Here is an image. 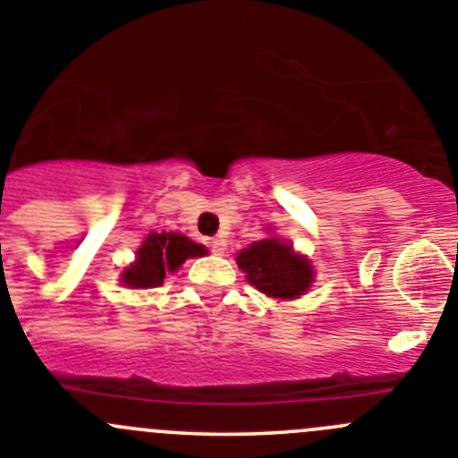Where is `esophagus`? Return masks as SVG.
Instances as JSON below:
<instances>
[{"mask_svg": "<svg viewBox=\"0 0 458 458\" xmlns=\"http://www.w3.org/2000/svg\"><path fill=\"white\" fill-rule=\"evenodd\" d=\"M208 249L212 250V253L215 255H224V250H225V242L224 239H219V237H215V239H208Z\"/></svg>", "mask_w": 458, "mask_h": 458, "instance_id": "obj_1", "label": "esophagus"}]
</instances>
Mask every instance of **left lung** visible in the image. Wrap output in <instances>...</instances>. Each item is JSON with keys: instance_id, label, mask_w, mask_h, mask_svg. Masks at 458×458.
<instances>
[{"instance_id": "left-lung-1", "label": "left lung", "mask_w": 458, "mask_h": 458, "mask_svg": "<svg viewBox=\"0 0 458 458\" xmlns=\"http://www.w3.org/2000/svg\"><path fill=\"white\" fill-rule=\"evenodd\" d=\"M237 264L250 284L273 298H296L310 289L314 268L280 239H262L237 255Z\"/></svg>"}]
</instances>
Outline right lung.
I'll use <instances>...</instances> for the list:
<instances>
[{"mask_svg": "<svg viewBox=\"0 0 458 458\" xmlns=\"http://www.w3.org/2000/svg\"><path fill=\"white\" fill-rule=\"evenodd\" d=\"M205 249L185 234L151 233L138 250V262L123 271V284L131 289L160 287L166 273L181 268L187 258H200Z\"/></svg>", "mask_w": 458, "mask_h": 458, "instance_id": "obj_1", "label": "right lung"}]
</instances>
